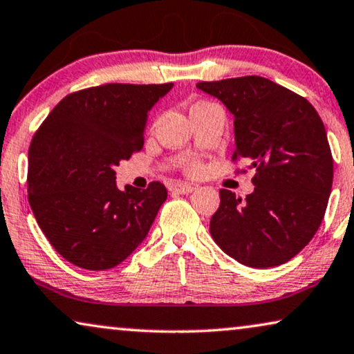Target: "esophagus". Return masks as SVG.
Listing matches in <instances>:
<instances>
[{
	"label": "esophagus",
	"mask_w": 354,
	"mask_h": 354,
	"mask_svg": "<svg viewBox=\"0 0 354 354\" xmlns=\"http://www.w3.org/2000/svg\"><path fill=\"white\" fill-rule=\"evenodd\" d=\"M194 186H191V184H186V183H175L171 186V191H175L178 194H191L194 191Z\"/></svg>",
	"instance_id": "1"
}]
</instances>
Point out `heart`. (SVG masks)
I'll use <instances>...</instances> for the list:
<instances>
[{"label":"heart","mask_w":354,"mask_h":354,"mask_svg":"<svg viewBox=\"0 0 354 354\" xmlns=\"http://www.w3.org/2000/svg\"><path fill=\"white\" fill-rule=\"evenodd\" d=\"M198 168H201V167H198L197 163H187V165H186V170H187L189 173H197Z\"/></svg>","instance_id":"b5f03b06"}]
</instances>
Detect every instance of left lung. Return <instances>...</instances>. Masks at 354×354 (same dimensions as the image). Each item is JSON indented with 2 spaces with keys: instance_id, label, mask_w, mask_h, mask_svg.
Instances as JSON below:
<instances>
[{
  "instance_id": "8db88e82",
  "label": "left lung",
  "mask_w": 354,
  "mask_h": 354,
  "mask_svg": "<svg viewBox=\"0 0 354 354\" xmlns=\"http://www.w3.org/2000/svg\"><path fill=\"white\" fill-rule=\"evenodd\" d=\"M234 115L236 151L255 170L245 201L221 189L210 234L229 257L272 268L308 245L324 218L333 179L327 133L316 109L271 80L248 75L201 82Z\"/></svg>"
}]
</instances>
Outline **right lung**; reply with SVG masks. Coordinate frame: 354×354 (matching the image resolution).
<instances>
[{
    "instance_id": "obj_1",
    "label": "right lung",
    "mask_w": 354,
    "mask_h": 354,
    "mask_svg": "<svg viewBox=\"0 0 354 354\" xmlns=\"http://www.w3.org/2000/svg\"><path fill=\"white\" fill-rule=\"evenodd\" d=\"M173 88L109 83L62 99L28 151V202L51 245L72 265H120L146 239L167 187L115 183V167L141 151L147 112Z\"/></svg>"
}]
</instances>
